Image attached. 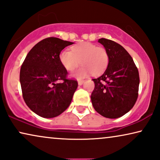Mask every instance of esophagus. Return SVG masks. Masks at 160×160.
<instances>
[{"label": "esophagus", "instance_id": "34e87169", "mask_svg": "<svg viewBox=\"0 0 160 160\" xmlns=\"http://www.w3.org/2000/svg\"><path fill=\"white\" fill-rule=\"evenodd\" d=\"M78 85L79 86H81V85H82V83L84 82V80H78Z\"/></svg>", "mask_w": 160, "mask_h": 160}]
</instances>
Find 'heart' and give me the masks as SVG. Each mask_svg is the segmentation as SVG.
Returning a JSON list of instances; mask_svg holds the SVG:
<instances>
[{
  "label": "heart",
  "mask_w": 160,
  "mask_h": 160,
  "mask_svg": "<svg viewBox=\"0 0 160 160\" xmlns=\"http://www.w3.org/2000/svg\"><path fill=\"white\" fill-rule=\"evenodd\" d=\"M59 60L67 71L72 72L80 64L83 65L73 75L77 78H86L93 73L99 75L105 71L109 64V55L103 47H97L91 42H81L72 47L71 52L63 50Z\"/></svg>",
  "instance_id": "heart-1"
}]
</instances>
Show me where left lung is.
Here are the masks:
<instances>
[{
	"instance_id": "8db88e82",
	"label": "left lung",
	"mask_w": 160,
	"mask_h": 160,
	"mask_svg": "<svg viewBox=\"0 0 160 160\" xmlns=\"http://www.w3.org/2000/svg\"><path fill=\"white\" fill-rule=\"evenodd\" d=\"M98 42L107 50L110 61L104 74L93 79L95 87L91 102L102 116L117 118L128 112L137 101L139 72L131 55L122 46L105 38Z\"/></svg>"
}]
</instances>
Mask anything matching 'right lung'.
<instances>
[{
	"mask_svg": "<svg viewBox=\"0 0 160 160\" xmlns=\"http://www.w3.org/2000/svg\"><path fill=\"white\" fill-rule=\"evenodd\" d=\"M74 44L56 37L36 44L20 69L22 97L28 107L43 118H54L69 107L78 88L77 80L67 79L68 72L59 60L66 47ZM58 80L62 82L58 84Z\"/></svg>",
	"mask_w": 160,
	"mask_h": 160,
	"instance_id": "right-lung-1",
	"label": "right lung"
}]
</instances>
